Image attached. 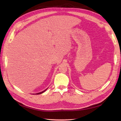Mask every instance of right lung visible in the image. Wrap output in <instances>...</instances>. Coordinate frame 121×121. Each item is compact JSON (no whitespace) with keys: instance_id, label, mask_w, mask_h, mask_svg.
Listing matches in <instances>:
<instances>
[{"instance_id":"obj_1","label":"right lung","mask_w":121,"mask_h":121,"mask_svg":"<svg viewBox=\"0 0 121 121\" xmlns=\"http://www.w3.org/2000/svg\"><path fill=\"white\" fill-rule=\"evenodd\" d=\"M47 89H45V90H44V91H42V92H39V93H35V94H42V93H43V92H44L45 91L47 90Z\"/></svg>"}]
</instances>
